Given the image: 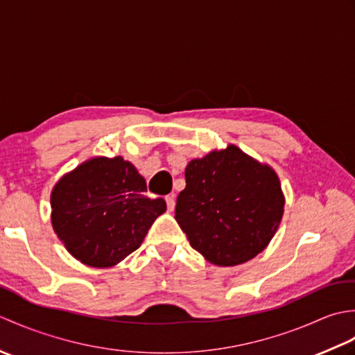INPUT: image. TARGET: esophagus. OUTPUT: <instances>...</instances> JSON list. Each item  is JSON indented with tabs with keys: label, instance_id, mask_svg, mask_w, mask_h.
<instances>
[{
	"label": "esophagus",
	"instance_id": "1",
	"mask_svg": "<svg viewBox=\"0 0 355 355\" xmlns=\"http://www.w3.org/2000/svg\"><path fill=\"white\" fill-rule=\"evenodd\" d=\"M164 201H166V207H168L169 212H172L173 207H175V198H173V195H166Z\"/></svg>",
	"mask_w": 355,
	"mask_h": 355
}]
</instances>
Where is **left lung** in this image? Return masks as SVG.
Masks as SVG:
<instances>
[{"label":"left lung","mask_w":355,"mask_h":355,"mask_svg":"<svg viewBox=\"0 0 355 355\" xmlns=\"http://www.w3.org/2000/svg\"><path fill=\"white\" fill-rule=\"evenodd\" d=\"M184 177L175 220L192 248L209 262L238 266L268 245L284 214L273 169L230 145L192 160Z\"/></svg>","instance_id":"left-lung-1"}]
</instances>
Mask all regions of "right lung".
<instances>
[{"mask_svg":"<svg viewBox=\"0 0 355 355\" xmlns=\"http://www.w3.org/2000/svg\"><path fill=\"white\" fill-rule=\"evenodd\" d=\"M146 182L122 157H97L59 180L51 192V224L74 258L111 267L137 250L166 210L148 198Z\"/></svg>","mask_w":355,"mask_h":355,"instance_id":"1","label":"right lung"}]
</instances>
